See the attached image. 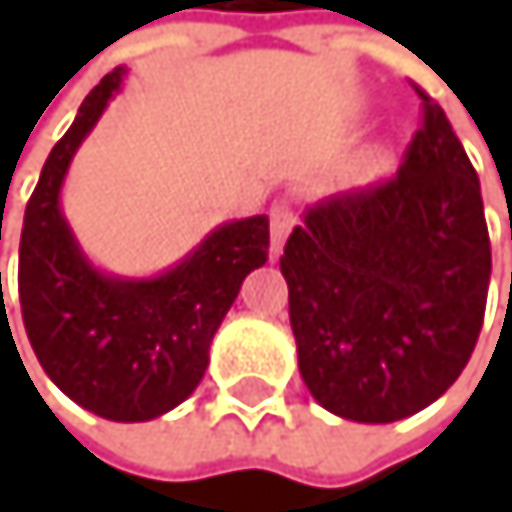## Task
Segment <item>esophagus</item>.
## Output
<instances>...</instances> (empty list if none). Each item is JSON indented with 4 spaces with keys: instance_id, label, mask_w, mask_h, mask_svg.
<instances>
[{
    "instance_id": "obj_1",
    "label": "esophagus",
    "mask_w": 512,
    "mask_h": 512,
    "mask_svg": "<svg viewBox=\"0 0 512 512\" xmlns=\"http://www.w3.org/2000/svg\"><path fill=\"white\" fill-rule=\"evenodd\" d=\"M291 227H294V211H291V205H288V202H276V205L270 208V242H273V258H279V254H282V245H285Z\"/></svg>"
}]
</instances>
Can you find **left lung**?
I'll return each instance as SVG.
<instances>
[{"label": "left lung", "instance_id": "8db88e82", "mask_svg": "<svg viewBox=\"0 0 512 512\" xmlns=\"http://www.w3.org/2000/svg\"><path fill=\"white\" fill-rule=\"evenodd\" d=\"M390 181L304 211L279 258L298 368L313 399L359 424H393L458 381L479 341L491 242L476 168L442 107Z\"/></svg>", "mask_w": 512, "mask_h": 512}]
</instances>
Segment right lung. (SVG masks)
Instances as JSON below:
<instances>
[{
	"label": "right lung",
	"mask_w": 512,
	"mask_h": 512,
	"mask_svg": "<svg viewBox=\"0 0 512 512\" xmlns=\"http://www.w3.org/2000/svg\"><path fill=\"white\" fill-rule=\"evenodd\" d=\"M122 79L125 67H116L91 88L42 165L24 211L17 294L45 375L94 415L134 424L165 415L199 387L211 338L242 279L267 264L270 221L254 214L211 230L178 267L153 279L94 270L61 211V187Z\"/></svg>",
	"instance_id": "right-lung-1"
}]
</instances>
